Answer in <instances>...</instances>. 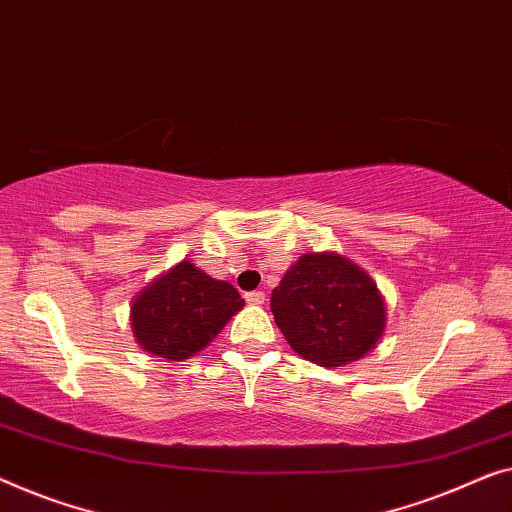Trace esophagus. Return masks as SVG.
<instances>
[{
  "label": "esophagus",
  "mask_w": 512,
  "mask_h": 512,
  "mask_svg": "<svg viewBox=\"0 0 512 512\" xmlns=\"http://www.w3.org/2000/svg\"><path fill=\"white\" fill-rule=\"evenodd\" d=\"M246 301H248V304H253V306H262L266 301V294L264 292H248Z\"/></svg>",
  "instance_id": "1"
}]
</instances>
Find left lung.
Segmentation results:
<instances>
[{
	"label": "left lung",
	"instance_id": "left-lung-1",
	"mask_svg": "<svg viewBox=\"0 0 512 512\" xmlns=\"http://www.w3.org/2000/svg\"><path fill=\"white\" fill-rule=\"evenodd\" d=\"M271 313L299 357L325 366L357 362L385 334L387 306L376 280L338 253H306L271 294Z\"/></svg>",
	"mask_w": 512,
	"mask_h": 512
}]
</instances>
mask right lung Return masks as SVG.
Listing matches in <instances>:
<instances>
[{"label":"right lung","instance_id":"right-lung-1","mask_svg":"<svg viewBox=\"0 0 512 512\" xmlns=\"http://www.w3.org/2000/svg\"><path fill=\"white\" fill-rule=\"evenodd\" d=\"M246 301L234 285L183 259L150 280L129 304L134 341L148 355L183 362L204 350Z\"/></svg>","mask_w":512,"mask_h":512}]
</instances>
